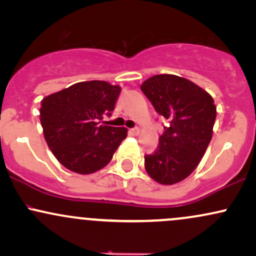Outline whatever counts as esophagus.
Instances as JSON below:
<instances>
[{
    "label": "esophagus",
    "instance_id": "obj_1",
    "mask_svg": "<svg viewBox=\"0 0 256 256\" xmlns=\"http://www.w3.org/2000/svg\"><path fill=\"white\" fill-rule=\"evenodd\" d=\"M128 132H130L131 134H134V136H137V134H140V128H130Z\"/></svg>",
    "mask_w": 256,
    "mask_h": 256
}]
</instances>
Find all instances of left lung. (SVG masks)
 I'll return each instance as SVG.
<instances>
[{
  "instance_id": "1",
  "label": "left lung",
  "mask_w": 256,
  "mask_h": 256,
  "mask_svg": "<svg viewBox=\"0 0 256 256\" xmlns=\"http://www.w3.org/2000/svg\"><path fill=\"white\" fill-rule=\"evenodd\" d=\"M140 90L155 110L170 120L156 150L144 155L146 171L162 185L179 183L198 167L212 140L214 100L198 85L174 74L152 76Z\"/></svg>"
}]
</instances>
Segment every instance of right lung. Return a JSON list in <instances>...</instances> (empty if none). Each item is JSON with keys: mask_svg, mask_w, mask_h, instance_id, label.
Returning a JSON list of instances; mask_svg holds the SVG:
<instances>
[{"mask_svg": "<svg viewBox=\"0 0 256 256\" xmlns=\"http://www.w3.org/2000/svg\"><path fill=\"white\" fill-rule=\"evenodd\" d=\"M122 88L104 80L80 82L40 101L46 144L61 165L79 174L104 168L128 136L126 128L100 125L110 116Z\"/></svg>", "mask_w": 256, "mask_h": 256, "instance_id": "obj_1", "label": "right lung"}]
</instances>
